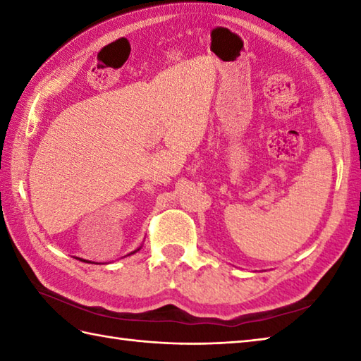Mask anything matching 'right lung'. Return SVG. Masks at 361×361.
Returning a JSON list of instances; mask_svg holds the SVG:
<instances>
[{
  "label": "right lung",
  "mask_w": 361,
  "mask_h": 361,
  "mask_svg": "<svg viewBox=\"0 0 361 361\" xmlns=\"http://www.w3.org/2000/svg\"><path fill=\"white\" fill-rule=\"evenodd\" d=\"M136 251H140V248H137V250H135L133 252H136ZM133 252H130V255H133ZM130 255H128V256H130ZM80 260H82V259H80ZM83 262H87V260H83Z\"/></svg>",
  "instance_id": "add662e5"
}]
</instances>
